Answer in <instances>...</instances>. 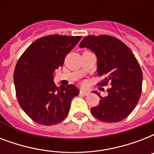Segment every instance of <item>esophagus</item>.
I'll return each instance as SVG.
<instances>
[{
	"label": "esophagus",
	"instance_id": "obj_1",
	"mask_svg": "<svg viewBox=\"0 0 154 154\" xmlns=\"http://www.w3.org/2000/svg\"><path fill=\"white\" fill-rule=\"evenodd\" d=\"M80 94L83 95V96H87V95H89V92L88 91H85V90H81L80 91Z\"/></svg>",
	"mask_w": 154,
	"mask_h": 154
}]
</instances>
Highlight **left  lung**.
<instances>
[{"label": "left lung", "instance_id": "8db88e82", "mask_svg": "<svg viewBox=\"0 0 154 154\" xmlns=\"http://www.w3.org/2000/svg\"><path fill=\"white\" fill-rule=\"evenodd\" d=\"M80 48L94 52L97 58V75L103 77L99 86L109 85L106 97L90 109L92 114L101 122H121L136 107L142 89V71L133 52L126 45L108 35L88 36L83 38Z\"/></svg>", "mask_w": 154, "mask_h": 154}]
</instances>
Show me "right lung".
Returning <instances> with one entry per match:
<instances>
[{
    "label": "right lung",
    "mask_w": 154,
    "mask_h": 154,
    "mask_svg": "<svg viewBox=\"0 0 154 154\" xmlns=\"http://www.w3.org/2000/svg\"><path fill=\"white\" fill-rule=\"evenodd\" d=\"M82 36L49 35L28 47L16 65L13 79L18 103L37 124L53 125L67 117L72 98L79 94L73 85L57 87L54 72Z\"/></svg>",
    "instance_id": "add662e5"
}]
</instances>
